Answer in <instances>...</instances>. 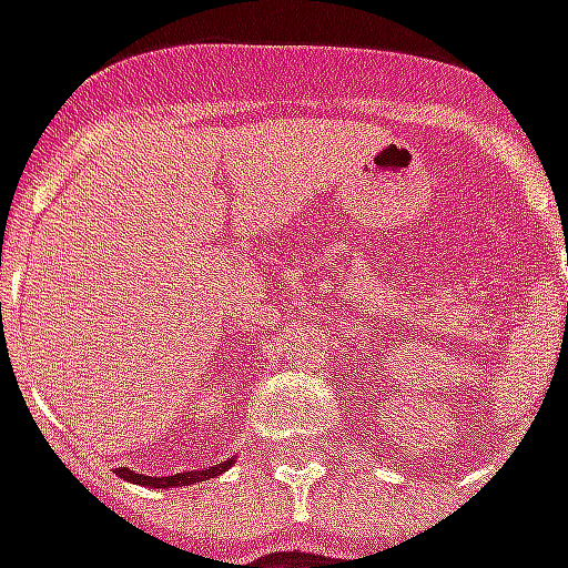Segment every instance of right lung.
Segmentation results:
<instances>
[{"mask_svg":"<svg viewBox=\"0 0 568 568\" xmlns=\"http://www.w3.org/2000/svg\"><path fill=\"white\" fill-rule=\"evenodd\" d=\"M227 465L231 463L215 465V468H206V471H179V475H166V477L136 475V471H128V468H118V475L124 477V480H133V484H142V487H187V484H200L203 477L222 475Z\"/></svg>","mask_w":568,"mask_h":568,"instance_id":"add662e5","label":"right lung"}]
</instances>
